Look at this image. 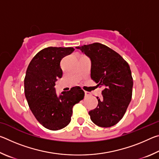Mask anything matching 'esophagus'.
Returning <instances> with one entry per match:
<instances>
[{
	"label": "esophagus",
	"instance_id": "obj_1",
	"mask_svg": "<svg viewBox=\"0 0 159 159\" xmlns=\"http://www.w3.org/2000/svg\"><path fill=\"white\" fill-rule=\"evenodd\" d=\"M85 95L86 97H89L90 96V93L89 92H86V91H85Z\"/></svg>",
	"mask_w": 159,
	"mask_h": 159
}]
</instances>
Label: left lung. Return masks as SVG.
<instances>
[{"label": "left lung", "mask_w": 159, "mask_h": 159, "mask_svg": "<svg viewBox=\"0 0 159 159\" xmlns=\"http://www.w3.org/2000/svg\"><path fill=\"white\" fill-rule=\"evenodd\" d=\"M76 48L90 58V77L102 86V98L89 111L90 119L99 127L109 128L121 119L130 104L133 80L130 66L119 54L103 44L95 43Z\"/></svg>", "instance_id": "8db88e82"}]
</instances>
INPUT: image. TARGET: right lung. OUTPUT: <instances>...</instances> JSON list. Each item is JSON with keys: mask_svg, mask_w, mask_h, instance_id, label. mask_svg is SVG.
<instances>
[{"mask_svg": "<svg viewBox=\"0 0 159 159\" xmlns=\"http://www.w3.org/2000/svg\"><path fill=\"white\" fill-rule=\"evenodd\" d=\"M73 48L48 47L38 52L29 63L25 79V93L31 112L47 129L57 130L71 121L74 104L82 100L84 92L79 86L57 95L55 82L62 76L61 59Z\"/></svg>", "mask_w": 159, "mask_h": 159, "instance_id": "obj_1", "label": "right lung"}]
</instances>
